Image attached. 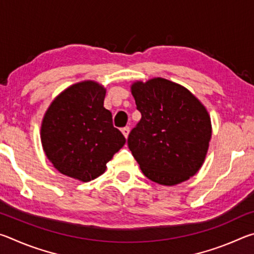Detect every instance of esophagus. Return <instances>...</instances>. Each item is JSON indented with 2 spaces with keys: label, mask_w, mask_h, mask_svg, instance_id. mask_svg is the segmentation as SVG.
<instances>
[{
  "label": "esophagus",
  "mask_w": 254,
  "mask_h": 254,
  "mask_svg": "<svg viewBox=\"0 0 254 254\" xmlns=\"http://www.w3.org/2000/svg\"><path fill=\"white\" fill-rule=\"evenodd\" d=\"M122 133H123V135L126 136V137H127V135H128V133H130V127H122Z\"/></svg>",
  "instance_id": "esophagus-1"
}]
</instances>
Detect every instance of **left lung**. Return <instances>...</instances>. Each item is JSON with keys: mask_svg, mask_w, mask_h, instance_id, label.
<instances>
[{"mask_svg": "<svg viewBox=\"0 0 254 254\" xmlns=\"http://www.w3.org/2000/svg\"><path fill=\"white\" fill-rule=\"evenodd\" d=\"M141 120L127 145L143 175L173 186L194 176L204 162L212 135L207 111L183 86L163 78L132 85Z\"/></svg>", "mask_w": 254, "mask_h": 254, "instance_id": "obj_1", "label": "left lung"}]
</instances>
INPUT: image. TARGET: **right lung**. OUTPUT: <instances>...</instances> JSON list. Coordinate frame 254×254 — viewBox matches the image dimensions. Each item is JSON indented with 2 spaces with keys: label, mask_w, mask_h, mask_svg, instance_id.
<instances>
[{
  "label": "right lung",
  "mask_w": 254,
  "mask_h": 254,
  "mask_svg": "<svg viewBox=\"0 0 254 254\" xmlns=\"http://www.w3.org/2000/svg\"><path fill=\"white\" fill-rule=\"evenodd\" d=\"M105 89L94 81L70 86L55 98L42 121L41 142L59 173L81 182L101 176L126 137L104 107Z\"/></svg>",
  "instance_id": "obj_1"
}]
</instances>
